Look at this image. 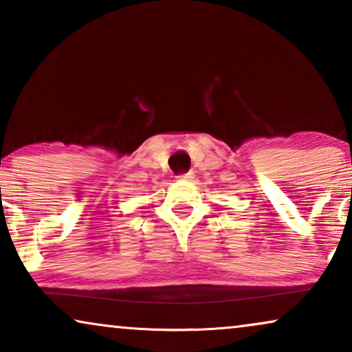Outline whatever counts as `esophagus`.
I'll list each match as a JSON object with an SVG mask.
<instances>
[{
	"instance_id": "34e87169",
	"label": "esophagus",
	"mask_w": 352,
	"mask_h": 352,
	"mask_svg": "<svg viewBox=\"0 0 352 352\" xmlns=\"http://www.w3.org/2000/svg\"><path fill=\"white\" fill-rule=\"evenodd\" d=\"M179 179H184V181H192L194 179V175L192 173H186V175H181Z\"/></svg>"
}]
</instances>
